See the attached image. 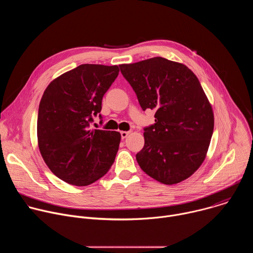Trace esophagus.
I'll return each instance as SVG.
<instances>
[{
    "label": "esophagus",
    "mask_w": 253,
    "mask_h": 253,
    "mask_svg": "<svg viewBox=\"0 0 253 253\" xmlns=\"http://www.w3.org/2000/svg\"><path fill=\"white\" fill-rule=\"evenodd\" d=\"M120 133H121L122 139H125V138H127V136L130 134V131H121Z\"/></svg>",
    "instance_id": "obj_1"
}]
</instances>
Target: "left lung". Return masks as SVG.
Instances as JSON below:
<instances>
[{
    "mask_svg": "<svg viewBox=\"0 0 253 253\" xmlns=\"http://www.w3.org/2000/svg\"><path fill=\"white\" fill-rule=\"evenodd\" d=\"M142 109L155 110V123L144 129L145 144L136 154L141 169L172 185L203 163L214 115L199 80L185 65L155 57L119 65Z\"/></svg>",
    "mask_w": 253,
    "mask_h": 253,
    "instance_id": "obj_1",
    "label": "left lung"
}]
</instances>
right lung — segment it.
<instances>
[{
    "label": "right lung",
    "mask_w": 253,
    "mask_h": 253,
    "mask_svg": "<svg viewBox=\"0 0 253 253\" xmlns=\"http://www.w3.org/2000/svg\"><path fill=\"white\" fill-rule=\"evenodd\" d=\"M118 74L117 65L83 64L54 79L42 96L37 120L39 149L49 169L69 184L94 183L115 160L120 133L91 129L90 124Z\"/></svg>",
    "instance_id": "add662e5"
}]
</instances>
